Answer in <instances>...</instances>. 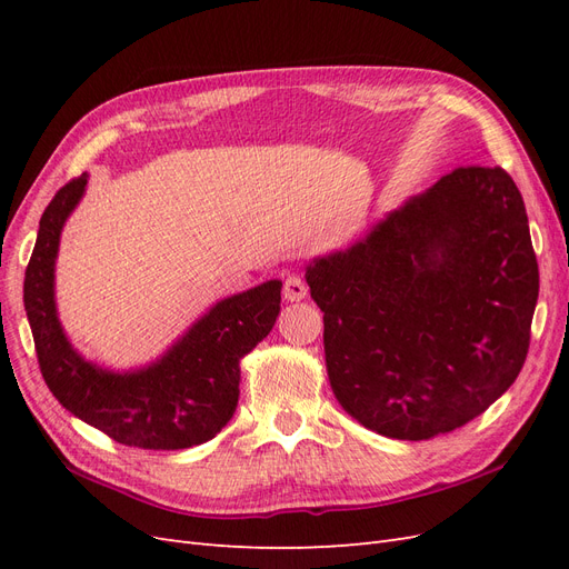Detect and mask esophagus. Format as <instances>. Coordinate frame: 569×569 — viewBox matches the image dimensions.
<instances>
[{
	"label": "esophagus",
	"mask_w": 569,
	"mask_h": 569,
	"mask_svg": "<svg viewBox=\"0 0 569 569\" xmlns=\"http://www.w3.org/2000/svg\"><path fill=\"white\" fill-rule=\"evenodd\" d=\"M308 295V287L301 278H297V274H289V278L284 280V289H282V297L287 301H303Z\"/></svg>",
	"instance_id": "34e87169"
}]
</instances>
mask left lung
Listing matches in <instances>:
<instances>
[{"label":"left lung","instance_id":"8db88e82","mask_svg":"<svg viewBox=\"0 0 569 569\" xmlns=\"http://www.w3.org/2000/svg\"><path fill=\"white\" fill-rule=\"evenodd\" d=\"M306 282L337 401L377 435L453 432L525 366L539 266L520 189L498 166L456 168L313 258Z\"/></svg>","mask_w":569,"mask_h":569}]
</instances>
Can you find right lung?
<instances>
[{"label": "right lung", "instance_id": "add662e5", "mask_svg": "<svg viewBox=\"0 0 569 569\" xmlns=\"http://www.w3.org/2000/svg\"><path fill=\"white\" fill-rule=\"evenodd\" d=\"M88 176L61 187L40 218L23 282V303L49 391L76 418L118 443L178 451L213 439L239 401V360L268 337L280 313V280L213 303L153 363L109 370L68 341L54 299L61 230L80 203Z\"/></svg>", "mask_w": 569, "mask_h": 569}]
</instances>
